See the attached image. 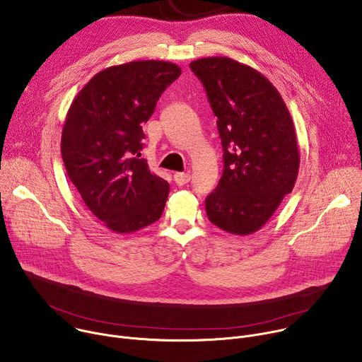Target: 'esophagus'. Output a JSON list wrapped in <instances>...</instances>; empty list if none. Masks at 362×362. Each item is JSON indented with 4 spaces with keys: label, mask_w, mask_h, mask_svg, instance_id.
Returning <instances> with one entry per match:
<instances>
[{
    "label": "esophagus",
    "mask_w": 362,
    "mask_h": 362,
    "mask_svg": "<svg viewBox=\"0 0 362 362\" xmlns=\"http://www.w3.org/2000/svg\"><path fill=\"white\" fill-rule=\"evenodd\" d=\"M175 182L179 185V186H183L186 183L190 182V175L189 173H175Z\"/></svg>",
    "instance_id": "obj_1"
}]
</instances>
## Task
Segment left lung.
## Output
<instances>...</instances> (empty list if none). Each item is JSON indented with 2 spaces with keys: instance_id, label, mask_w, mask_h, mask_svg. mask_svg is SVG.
Segmentation results:
<instances>
[{
  "instance_id": "1",
  "label": "left lung",
  "mask_w": 362,
  "mask_h": 362,
  "mask_svg": "<svg viewBox=\"0 0 362 362\" xmlns=\"http://www.w3.org/2000/svg\"><path fill=\"white\" fill-rule=\"evenodd\" d=\"M203 83L223 147V173L206 197V214L222 230L250 235L291 193L299 170L295 126L276 87L229 57L190 63Z\"/></svg>"
}]
</instances>
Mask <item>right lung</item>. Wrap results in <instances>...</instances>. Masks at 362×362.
<instances>
[{
  "mask_svg": "<svg viewBox=\"0 0 362 362\" xmlns=\"http://www.w3.org/2000/svg\"><path fill=\"white\" fill-rule=\"evenodd\" d=\"M182 70L139 60L98 71L77 93L62 133V156L90 212L116 233L160 219L169 183L141 159L143 124Z\"/></svg>",
  "mask_w": 362,
  "mask_h": 362,
  "instance_id": "right-lung-1",
  "label": "right lung"
}]
</instances>
